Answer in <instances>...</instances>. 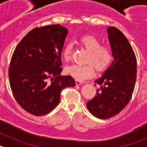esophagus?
Listing matches in <instances>:
<instances>
[{
    "label": "esophagus",
    "instance_id": "esophagus-1",
    "mask_svg": "<svg viewBox=\"0 0 147 147\" xmlns=\"http://www.w3.org/2000/svg\"><path fill=\"white\" fill-rule=\"evenodd\" d=\"M76 84L77 85H82V84H83V82L79 81V80H76Z\"/></svg>",
    "mask_w": 147,
    "mask_h": 147
}]
</instances>
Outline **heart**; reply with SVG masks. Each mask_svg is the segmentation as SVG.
<instances>
[{
	"mask_svg": "<svg viewBox=\"0 0 147 147\" xmlns=\"http://www.w3.org/2000/svg\"><path fill=\"white\" fill-rule=\"evenodd\" d=\"M80 42L88 51L86 62L89 63L86 65L74 64L67 66L65 67V73L67 75L72 76L76 80L83 81L93 76L95 68L99 72H102L110 67L113 57L112 50L110 47L102 45L98 39L90 35L82 37ZM72 49V44L67 43L62 50V58L65 61L71 59Z\"/></svg>",
	"mask_w": 147,
	"mask_h": 147,
	"instance_id": "obj_1",
	"label": "heart"
}]
</instances>
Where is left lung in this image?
<instances>
[{
  "label": "left lung",
  "instance_id": "1",
  "mask_svg": "<svg viewBox=\"0 0 147 147\" xmlns=\"http://www.w3.org/2000/svg\"><path fill=\"white\" fill-rule=\"evenodd\" d=\"M113 61L95 82L101 85L93 99L87 102L90 113L101 119L119 113L129 103L136 81L137 61L124 34L114 26L107 28Z\"/></svg>",
  "mask_w": 147,
  "mask_h": 147
}]
</instances>
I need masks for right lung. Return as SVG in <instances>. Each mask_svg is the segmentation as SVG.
Masks as SVG:
<instances>
[{
    "label": "right lung",
    "instance_id": "right-lung-1",
    "mask_svg": "<svg viewBox=\"0 0 147 147\" xmlns=\"http://www.w3.org/2000/svg\"><path fill=\"white\" fill-rule=\"evenodd\" d=\"M67 33L59 24L35 28L13 53L9 70L11 92L20 107L32 115L50 113L59 105L62 90L76 85L72 76L60 75Z\"/></svg>",
    "mask_w": 147,
    "mask_h": 147
}]
</instances>
